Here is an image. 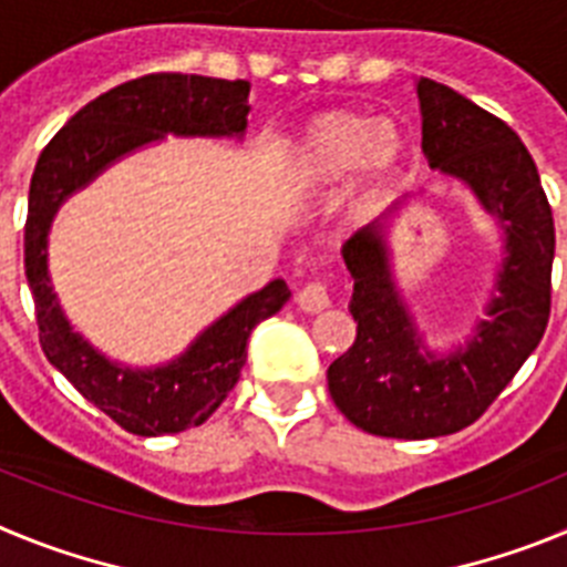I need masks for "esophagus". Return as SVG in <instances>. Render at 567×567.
<instances>
[{
	"label": "esophagus",
	"instance_id": "obj_1",
	"mask_svg": "<svg viewBox=\"0 0 567 567\" xmlns=\"http://www.w3.org/2000/svg\"><path fill=\"white\" fill-rule=\"evenodd\" d=\"M298 309H303L307 315H318L323 312V309H329V292H327V284H309V287H303L298 292Z\"/></svg>",
	"mask_w": 567,
	"mask_h": 567
}]
</instances>
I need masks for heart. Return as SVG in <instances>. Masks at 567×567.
<instances>
[{
	"label": "heart",
	"instance_id": "1",
	"mask_svg": "<svg viewBox=\"0 0 567 567\" xmlns=\"http://www.w3.org/2000/svg\"><path fill=\"white\" fill-rule=\"evenodd\" d=\"M405 153L409 135L389 115L323 110L295 135L287 184L298 193H327L354 169V202L369 204L403 169Z\"/></svg>",
	"mask_w": 567,
	"mask_h": 567
}]
</instances>
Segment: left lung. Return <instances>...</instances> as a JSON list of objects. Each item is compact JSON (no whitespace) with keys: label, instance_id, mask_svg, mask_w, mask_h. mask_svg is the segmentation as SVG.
Listing matches in <instances>:
<instances>
[{"label":"left lung","instance_id":"1","mask_svg":"<svg viewBox=\"0 0 567 567\" xmlns=\"http://www.w3.org/2000/svg\"><path fill=\"white\" fill-rule=\"evenodd\" d=\"M423 155L443 178L463 184L503 233L494 287L463 340L437 352L425 343L394 278V215L346 240L354 278L352 349L329 365V394L358 429L378 437L425 440L454 434L494 403L543 340L550 315L554 218L537 164L497 115L432 79L414 82Z\"/></svg>","mask_w":567,"mask_h":567}]
</instances>
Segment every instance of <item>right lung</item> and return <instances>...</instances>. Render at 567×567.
Wrapping results in <instances>:
<instances>
[{
  "mask_svg": "<svg viewBox=\"0 0 567 567\" xmlns=\"http://www.w3.org/2000/svg\"><path fill=\"white\" fill-rule=\"evenodd\" d=\"M249 82L155 73L107 90L84 104L39 155L28 195L24 275L37 303L39 340L48 360L76 385L84 400L115 423L138 434H178L202 425L224 403L247 363V340L260 320L289 300L280 278L240 298L215 318L182 354L158 365H124L110 360L64 315L50 284L48 235L70 195L127 155L175 138H233L244 142Z\"/></svg>",
  "mask_w": 567,
  "mask_h": 567,
  "instance_id": "right-lung-1",
  "label": "right lung"
}]
</instances>
